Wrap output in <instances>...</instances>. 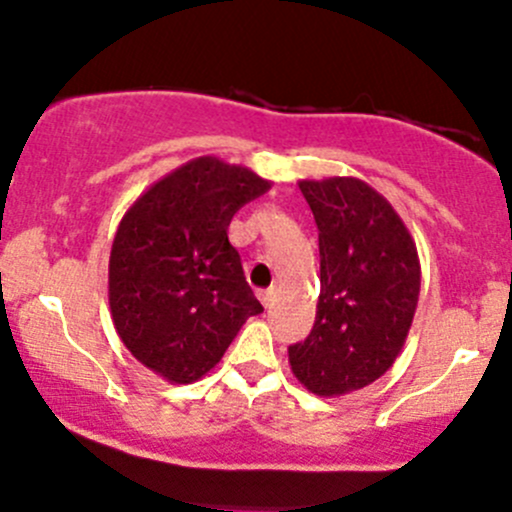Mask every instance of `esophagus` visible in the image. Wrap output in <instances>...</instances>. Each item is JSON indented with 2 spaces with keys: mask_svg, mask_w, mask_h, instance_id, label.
Here are the masks:
<instances>
[{
  "mask_svg": "<svg viewBox=\"0 0 512 512\" xmlns=\"http://www.w3.org/2000/svg\"><path fill=\"white\" fill-rule=\"evenodd\" d=\"M258 298H261V303L266 308H271L273 298H276V288H266V291H258Z\"/></svg>",
  "mask_w": 512,
  "mask_h": 512,
  "instance_id": "1",
  "label": "esophagus"
}]
</instances>
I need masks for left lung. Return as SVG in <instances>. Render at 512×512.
I'll return each instance as SVG.
<instances>
[{"label": "left lung", "instance_id": "obj_1", "mask_svg": "<svg viewBox=\"0 0 512 512\" xmlns=\"http://www.w3.org/2000/svg\"><path fill=\"white\" fill-rule=\"evenodd\" d=\"M321 251L316 323L288 348L316 396H346L381 378L401 353L421 293L416 241L386 196L353 176L298 181Z\"/></svg>", "mask_w": 512, "mask_h": 512}]
</instances>
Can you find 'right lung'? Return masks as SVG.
Masks as SVG:
<instances>
[{
    "label": "right lung",
    "instance_id": "1",
    "mask_svg": "<svg viewBox=\"0 0 512 512\" xmlns=\"http://www.w3.org/2000/svg\"><path fill=\"white\" fill-rule=\"evenodd\" d=\"M268 189L246 166L199 156L151 184L121 219L109 256L111 318L131 356L164 381H199L263 311L226 231Z\"/></svg>",
    "mask_w": 512,
    "mask_h": 512
}]
</instances>
